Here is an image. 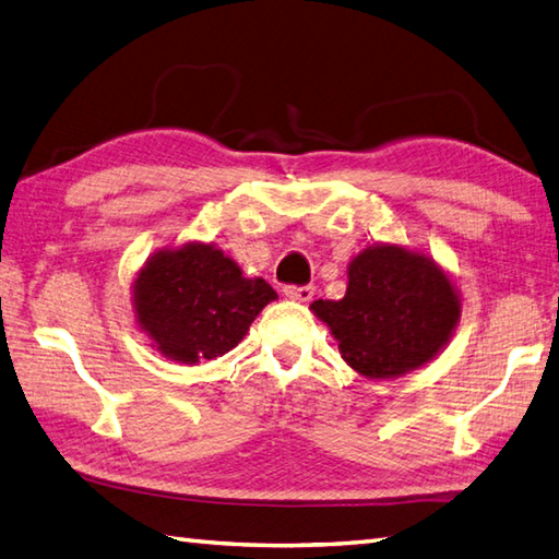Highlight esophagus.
<instances>
[{
    "label": "esophagus",
    "mask_w": 559,
    "mask_h": 559,
    "mask_svg": "<svg viewBox=\"0 0 559 559\" xmlns=\"http://www.w3.org/2000/svg\"><path fill=\"white\" fill-rule=\"evenodd\" d=\"M284 294L289 296V299H294V301H311L313 299V294H316V289L311 287V284H304V287H296V284H287V287H284Z\"/></svg>",
    "instance_id": "obj_1"
}]
</instances>
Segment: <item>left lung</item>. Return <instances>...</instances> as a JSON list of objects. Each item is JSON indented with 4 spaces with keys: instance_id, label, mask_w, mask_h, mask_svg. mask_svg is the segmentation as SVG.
Segmentation results:
<instances>
[{
    "instance_id": "obj_1",
    "label": "left lung",
    "mask_w": 559,
    "mask_h": 559,
    "mask_svg": "<svg viewBox=\"0 0 559 559\" xmlns=\"http://www.w3.org/2000/svg\"><path fill=\"white\" fill-rule=\"evenodd\" d=\"M340 354L366 378H394L428 364L462 313L448 275L428 255L402 246H368L349 265L340 301H313Z\"/></svg>"
}]
</instances>
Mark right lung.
<instances>
[{"label":"right lung","mask_w":559,"mask_h":559,"mask_svg":"<svg viewBox=\"0 0 559 559\" xmlns=\"http://www.w3.org/2000/svg\"><path fill=\"white\" fill-rule=\"evenodd\" d=\"M277 294L265 280H248L213 243L159 251L139 272L135 318L157 349L181 364L231 352L255 316Z\"/></svg>","instance_id":"1"}]
</instances>
